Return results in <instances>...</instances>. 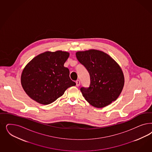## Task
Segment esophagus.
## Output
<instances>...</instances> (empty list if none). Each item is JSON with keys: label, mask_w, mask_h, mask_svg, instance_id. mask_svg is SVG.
<instances>
[{"label": "esophagus", "mask_w": 152, "mask_h": 152, "mask_svg": "<svg viewBox=\"0 0 152 152\" xmlns=\"http://www.w3.org/2000/svg\"><path fill=\"white\" fill-rule=\"evenodd\" d=\"M76 86H77V87H79V86H80V80H77V81H76Z\"/></svg>", "instance_id": "esophagus-1"}]
</instances>
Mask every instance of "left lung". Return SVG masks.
<instances>
[{"instance_id":"obj_1","label":"left lung","mask_w":152,"mask_h":152,"mask_svg":"<svg viewBox=\"0 0 152 152\" xmlns=\"http://www.w3.org/2000/svg\"><path fill=\"white\" fill-rule=\"evenodd\" d=\"M76 57L90 75L88 88H80L85 99L96 108H103L117 99L123 91L124 75L118 63L102 51H77Z\"/></svg>"}]
</instances>
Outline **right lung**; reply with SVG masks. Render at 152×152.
Returning a JSON list of instances; mask_svg holds the SVG:
<instances>
[{
  "mask_svg": "<svg viewBox=\"0 0 152 152\" xmlns=\"http://www.w3.org/2000/svg\"><path fill=\"white\" fill-rule=\"evenodd\" d=\"M69 53L61 50L46 51L38 55L26 65L20 82L30 98L42 104H49L64 94L76 83L69 77L64 64Z\"/></svg>",
  "mask_w": 152,
  "mask_h": 152,
  "instance_id": "right-lung-1",
  "label": "right lung"
}]
</instances>
